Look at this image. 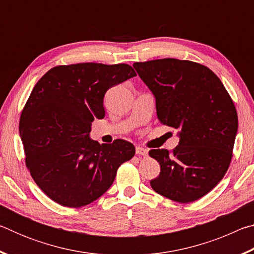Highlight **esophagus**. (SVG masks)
Masks as SVG:
<instances>
[{
	"label": "esophagus",
	"instance_id": "obj_1",
	"mask_svg": "<svg viewBox=\"0 0 254 254\" xmlns=\"http://www.w3.org/2000/svg\"><path fill=\"white\" fill-rule=\"evenodd\" d=\"M135 153H136V156L147 157V156H148V150H147V149L141 148V147H136V149H135Z\"/></svg>",
	"mask_w": 254,
	"mask_h": 254
}]
</instances>
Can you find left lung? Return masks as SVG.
Listing matches in <instances>:
<instances>
[{
	"label": "left lung",
	"instance_id": "left-lung-1",
	"mask_svg": "<svg viewBox=\"0 0 254 254\" xmlns=\"http://www.w3.org/2000/svg\"><path fill=\"white\" fill-rule=\"evenodd\" d=\"M133 67L156 100L158 120L178 130L173 152L152 149L160 174L150 180L158 194L190 203L209 192L229 169L238 113L221 79L200 64L165 58Z\"/></svg>",
	"mask_w": 254,
	"mask_h": 254
}]
</instances>
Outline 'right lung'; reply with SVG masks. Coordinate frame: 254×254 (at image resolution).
Here are the masks:
<instances>
[{"mask_svg":"<svg viewBox=\"0 0 254 254\" xmlns=\"http://www.w3.org/2000/svg\"><path fill=\"white\" fill-rule=\"evenodd\" d=\"M134 76L127 64H76L51 68L33 87L19 126L25 165L56 203L72 208L93 203L134 156L126 140L100 144L89 137L92 122L105 117L107 89Z\"/></svg>","mask_w":254,"mask_h":254,"instance_id":"1","label":"right lung"}]
</instances>
